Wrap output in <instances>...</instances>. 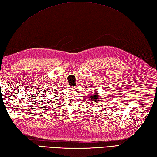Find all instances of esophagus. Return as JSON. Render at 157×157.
I'll use <instances>...</instances> for the list:
<instances>
[{
	"label": "esophagus",
	"mask_w": 157,
	"mask_h": 157,
	"mask_svg": "<svg viewBox=\"0 0 157 157\" xmlns=\"http://www.w3.org/2000/svg\"><path fill=\"white\" fill-rule=\"evenodd\" d=\"M71 89H72V90H75V89H76V88H75V87H71Z\"/></svg>",
	"instance_id": "esophagus-1"
}]
</instances>
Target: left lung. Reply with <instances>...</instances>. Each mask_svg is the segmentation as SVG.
<instances>
[{
	"label": "left lung",
	"instance_id": "obj_1",
	"mask_svg": "<svg viewBox=\"0 0 157 157\" xmlns=\"http://www.w3.org/2000/svg\"><path fill=\"white\" fill-rule=\"evenodd\" d=\"M88 96H90V98H91V101L98 103V101H101V99L98 98L99 96H98L97 92H90V94H89Z\"/></svg>",
	"mask_w": 157,
	"mask_h": 157
}]
</instances>
